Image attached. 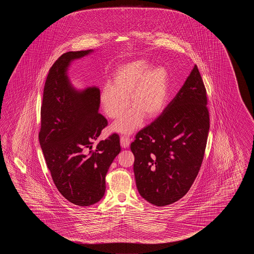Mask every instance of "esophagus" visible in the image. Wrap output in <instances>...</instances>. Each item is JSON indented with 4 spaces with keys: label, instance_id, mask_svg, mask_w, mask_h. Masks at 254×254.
I'll list each match as a JSON object with an SVG mask.
<instances>
[{
    "label": "esophagus",
    "instance_id": "1",
    "mask_svg": "<svg viewBox=\"0 0 254 254\" xmlns=\"http://www.w3.org/2000/svg\"><path fill=\"white\" fill-rule=\"evenodd\" d=\"M129 143H130V139H129V136L123 135V136L121 137V146H122L123 148H128Z\"/></svg>",
    "mask_w": 254,
    "mask_h": 254
}]
</instances>
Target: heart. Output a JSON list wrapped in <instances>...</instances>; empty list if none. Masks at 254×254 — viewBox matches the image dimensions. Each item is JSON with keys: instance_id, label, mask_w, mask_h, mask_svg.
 <instances>
[{"instance_id": "1", "label": "heart", "mask_w": 254, "mask_h": 254, "mask_svg": "<svg viewBox=\"0 0 254 254\" xmlns=\"http://www.w3.org/2000/svg\"><path fill=\"white\" fill-rule=\"evenodd\" d=\"M144 60L122 65L114 74L113 84L103 86L100 101L105 114L117 119L125 114L129 102L133 107L114 123L113 129L130 133L140 127L144 118L151 119L162 113L168 94L167 71L162 67L150 70Z\"/></svg>"}]
</instances>
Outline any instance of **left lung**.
I'll use <instances>...</instances> for the list:
<instances>
[{"instance_id": "8db88e82", "label": "left lung", "mask_w": 254, "mask_h": 254, "mask_svg": "<svg viewBox=\"0 0 254 254\" xmlns=\"http://www.w3.org/2000/svg\"><path fill=\"white\" fill-rule=\"evenodd\" d=\"M205 86L197 65L176 96L130 144L136 186L155 206L169 205L189 191L200 171L210 129Z\"/></svg>"}]
</instances>
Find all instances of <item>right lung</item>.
I'll return each instance as SVG.
<instances>
[{
  "instance_id": "add662e5",
  "label": "right lung",
  "mask_w": 254,
  "mask_h": 254,
  "mask_svg": "<svg viewBox=\"0 0 254 254\" xmlns=\"http://www.w3.org/2000/svg\"><path fill=\"white\" fill-rule=\"evenodd\" d=\"M91 52H68L56 60L46 78L41 107L39 141L47 167L61 194L78 206L92 205L103 198L106 173L121 151L117 133L92 150L108 125L98 112L100 90L78 92L66 74L70 61Z\"/></svg>"
}]
</instances>
